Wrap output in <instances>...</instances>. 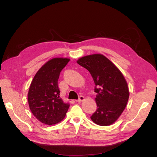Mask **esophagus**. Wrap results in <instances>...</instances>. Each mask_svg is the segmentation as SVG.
Returning <instances> with one entry per match:
<instances>
[{
    "instance_id": "1",
    "label": "esophagus",
    "mask_w": 157,
    "mask_h": 157,
    "mask_svg": "<svg viewBox=\"0 0 157 157\" xmlns=\"http://www.w3.org/2000/svg\"><path fill=\"white\" fill-rule=\"evenodd\" d=\"M85 99V98L84 97V96H79V98H78V100H77V102H82L83 101H84V100Z\"/></svg>"
}]
</instances>
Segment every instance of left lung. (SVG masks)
Returning <instances> with one entry per match:
<instances>
[{"mask_svg":"<svg viewBox=\"0 0 157 157\" xmlns=\"http://www.w3.org/2000/svg\"><path fill=\"white\" fill-rule=\"evenodd\" d=\"M77 63L88 69L95 84L97 109L90 117L101 126L115 123L124 111L129 92L128 84L120 70L101 54L83 56Z\"/></svg>","mask_w":157,"mask_h":157,"instance_id":"left-lung-1","label":"left lung"}]
</instances>
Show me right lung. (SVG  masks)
I'll return each instance as SVG.
<instances>
[{
  "label": "right lung",
  "mask_w": 157,
  "mask_h": 157,
  "mask_svg": "<svg viewBox=\"0 0 157 157\" xmlns=\"http://www.w3.org/2000/svg\"><path fill=\"white\" fill-rule=\"evenodd\" d=\"M67 58H54L36 73L28 94L29 106L40 121L52 125L65 118L69 107L60 98L58 79L60 73L69 61Z\"/></svg>",
  "instance_id": "obj_1"
}]
</instances>
